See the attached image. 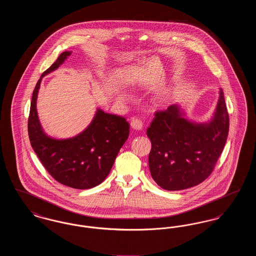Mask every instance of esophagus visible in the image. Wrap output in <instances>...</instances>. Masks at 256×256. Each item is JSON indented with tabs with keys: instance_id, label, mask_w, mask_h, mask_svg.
<instances>
[{
	"instance_id": "34e87169",
	"label": "esophagus",
	"mask_w": 256,
	"mask_h": 256,
	"mask_svg": "<svg viewBox=\"0 0 256 256\" xmlns=\"http://www.w3.org/2000/svg\"><path fill=\"white\" fill-rule=\"evenodd\" d=\"M130 126L135 130H141L143 128V122L140 119L132 118L130 121Z\"/></svg>"
}]
</instances>
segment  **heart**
<instances>
[{
	"label": "heart",
	"mask_w": 256,
	"mask_h": 256,
	"mask_svg": "<svg viewBox=\"0 0 256 256\" xmlns=\"http://www.w3.org/2000/svg\"><path fill=\"white\" fill-rule=\"evenodd\" d=\"M122 96H124V95H122Z\"/></svg>",
	"instance_id": "obj_1"
}]
</instances>
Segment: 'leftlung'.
<instances>
[{"mask_svg":"<svg viewBox=\"0 0 256 256\" xmlns=\"http://www.w3.org/2000/svg\"><path fill=\"white\" fill-rule=\"evenodd\" d=\"M178 104L156 111L146 135L152 142L148 166L152 178L165 190L194 187L211 174L226 142L230 116L224 92L213 119L196 124L182 117Z\"/></svg>","mask_w":256,"mask_h":256,"instance_id":"8db88e82","label":"left lung"}]
</instances>
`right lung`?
I'll list each match as a JSON object with an SVG mask.
<instances>
[{"mask_svg": "<svg viewBox=\"0 0 256 256\" xmlns=\"http://www.w3.org/2000/svg\"><path fill=\"white\" fill-rule=\"evenodd\" d=\"M70 54L71 52L60 54L37 82L30 102L28 132L38 158L56 182L74 189H89L108 176L128 137L130 124L121 116L98 110L87 128L73 138L58 140L44 134L36 110L40 84L44 76L58 69Z\"/></svg>", "mask_w": 256, "mask_h": 256, "instance_id": "right-lung-1", "label": "right lung"}]
</instances>
